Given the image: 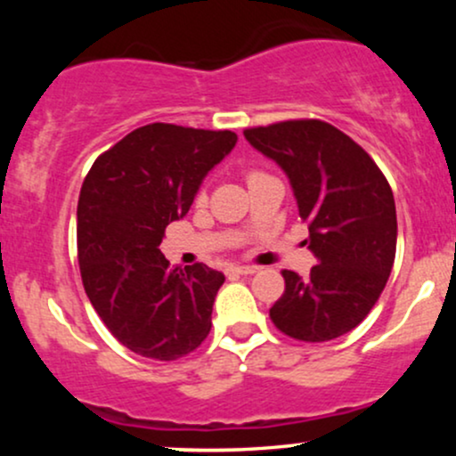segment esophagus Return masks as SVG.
Masks as SVG:
<instances>
[{"label": "esophagus", "instance_id": "1", "mask_svg": "<svg viewBox=\"0 0 456 456\" xmlns=\"http://www.w3.org/2000/svg\"><path fill=\"white\" fill-rule=\"evenodd\" d=\"M229 272H232V274L246 276V274H255V272H257V268H255V265H235V268H232Z\"/></svg>", "mask_w": 456, "mask_h": 456}]
</instances>
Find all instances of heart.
I'll list each match as a JSON object with an SVG mask.
<instances>
[{"label":"heart","instance_id":"1","mask_svg":"<svg viewBox=\"0 0 456 456\" xmlns=\"http://www.w3.org/2000/svg\"><path fill=\"white\" fill-rule=\"evenodd\" d=\"M255 174H259V171H248V174H246V180H248V177L255 175Z\"/></svg>","mask_w":456,"mask_h":456}]
</instances>
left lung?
<instances>
[{
  "mask_svg": "<svg viewBox=\"0 0 456 456\" xmlns=\"http://www.w3.org/2000/svg\"><path fill=\"white\" fill-rule=\"evenodd\" d=\"M244 137L289 177L308 248L311 276L282 270L285 291L270 319L287 337L326 343L358 326L388 282L396 253L392 188L352 137L322 119L246 128Z\"/></svg>",
  "mask_w": 456,
  "mask_h": 456,
  "instance_id": "8db88e82",
  "label": "left lung"
}]
</instances>
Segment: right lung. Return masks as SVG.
<instances>
[{"instance_id": "add662e5", "label": "right lung", "mask_w": 456, "mask_h": 456, "mask_svg": "<svg viewBox=\"0 0 456 456\" xmlns=\"http://www.w3.org/2000/svg\"><path fill=\"white\" fill-rule=\"evenodd\" d=\"M235 141L232 130L148 124L102 151L83 180V287L109 332L143 358H184L210 334L224 276L206 264L171 268L159 246Z\"/></svg>"}]
</instances>
